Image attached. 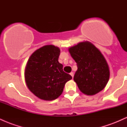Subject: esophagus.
<instances>
[{"mask_svg": "<svg viewBox=\"0 0 127 127\" xmlns=\"http://www.w3.org/2000/svg\"><path fill=\"white\" fill-rule=\"evenodd\" d=\"M70 75L71 76H72V78H73V76H74V73H73V72H71L70 73Z\"/></svg>", "mask_w": 127, "mask_h": 127, "instance_id": "esophagus-1", "label": "esophagus"}]
</instances>
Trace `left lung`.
<instances>
[{"label": "left lung", "instance_id": "1", "mask_svg": "<svg viewBox=\"0 0 127 127\" xmlns=\"http://www.w3.org/2000/svg\"><path fill=\"white\" fill-rule=\"evenodd\" d=\"M77 63L73 79L82 93L96 94L107 85L110 76L108 64L101 52L91 42H80L68 49Z\"/></svg>", "mask_w": 127, "mask_h": 127}]
</instances>
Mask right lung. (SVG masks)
I'll return each instance as SVG.
<instances>
[{
  "label": "right lung",
  "instance_id": "1",
  "mask_svg": "<svg viewBox=\"0 0 127 127\" xmlns=\"http://www.w3.org/2000/svg\"><path fill=\"white\" fill-rule=\"evenodd\" d=\"M60 50L54 45H45L30 57L25 68L26 85L32 93L44 100H55L63 91L65 84L72 77L63 70L59 62Z\"/></svg>",
  "mask_w": 127,
  "mask_h": 127
}]
</instances>
